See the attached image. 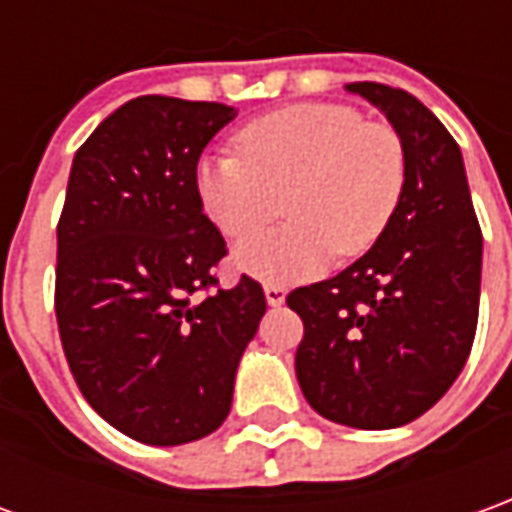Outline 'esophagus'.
<instances>
[{
	"instance_id": "obj_1",
	"label": "esophagus",
	"mask_w": 512,
	"mask_h": 512,
	"mask_svg": "<svg viewBox=\"0 0 512 512\" xmlns=\"http://www.w3.org/2000/svg\"><path fill=\"white\" fill-rule=\"evenodd\" d=\"M263 294H266V302L274 305V308L285 302V288H280V285H266V288H263Z\"/></svg>"
}]
</instances>
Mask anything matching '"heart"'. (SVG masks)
I'll return each instance as SVG.
<instances>
[{"label":"heart","mask_w":512,"mask_h":512,"mask_svg":"<svg viewBox=\"0 0 512 512\" xmlns=\"http://www.w3.org/2000/svg\"><path fill=\"white\" fill-rule=\"evenodd\" d=\"M241 154H212L196 168L201 207L221 235L246 238L286 198L285 228L252 236L235 266L269 285L314 280L381 241L401 207L406 151L398 131L344 103H297L238 131Z\"/></svg>","instance_id":"heart-1"}]
</instances>
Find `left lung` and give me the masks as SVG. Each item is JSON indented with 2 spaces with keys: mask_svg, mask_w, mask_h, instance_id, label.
I'll return each mask as SVG.
<instances>
[{
  "mask_svg": "<svg viewBox=\"0 0 512 512\" xmlns=\"http://www.w3.org/2000/svg\"><path fill=\"white\" fill-rule=\"evenodd\" d=\"M347 92L387 114L406 151L401 207L353 266L288 294L305 325L297 381L322 417L395 429L429 412L462 373L476 333L482 229L460 145L417 97L384 83Z\"/></svg>",
  "mask_w": 512,
  "mask_h": 512,
  "instance_id": "8db88e82",
  "label": "left lung"
}]
</instances>
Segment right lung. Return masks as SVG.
<instances>
[{
  "instance_id": "right-lung-1",
  "label": "right lung",
  "mask_w": 512,
  "mask_h": 512,
  "mask_svg": "<svg viewBox=\"0 0 512 512\" xmlns=\"http://www.w3.org/2000/svg\"><path fill=\"white\" fill-rule=\"evenodd\" d=\"M235 114L204 100H128L69 170L55 266L64 356L97 415L148 446L193 443L227 420L266 314L252 277L218 288L227 243L196 193L198 156Z\"/></svg>"
}]
</instances>
